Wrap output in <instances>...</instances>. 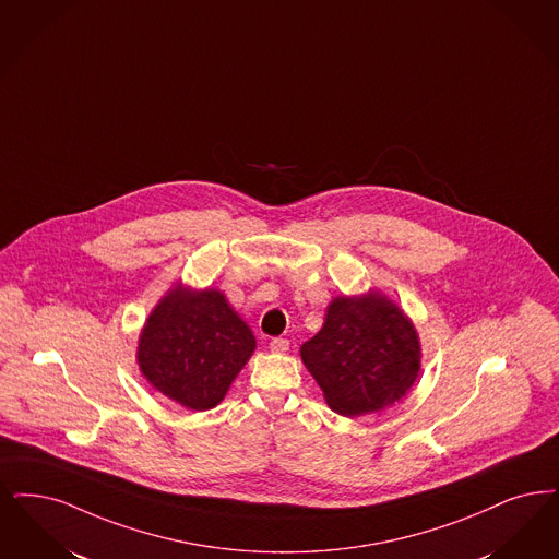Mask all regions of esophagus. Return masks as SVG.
Returning <instances> with one entry per match:
<instances>
[{
  "mask_svg": "<svg viewBox=\"0 0 559 559\" xmlns=\"http://www.w3.org/2000/svg\"><path fill=\"white\" fill-rule=\"evenodd\" d=\"M270 349L276 354H285L289 349V338H283V336L270 338Z\"/></svg>",
  "mask_w": 559,
  "mask_h": 559,
  "instance_id": "esophagus-1",
  "label": "esophagus"
}]
</instances>
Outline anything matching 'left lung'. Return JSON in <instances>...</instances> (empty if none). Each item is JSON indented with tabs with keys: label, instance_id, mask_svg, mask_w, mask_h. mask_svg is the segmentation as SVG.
Listing matches in <instances>:
<instances>
[{
	"label": "left lung",
	"instance_id": "left-lung-1",
	"mask_svg": "<svg viewBox=\"0 0 559 559\" xmlns=\"http://www.w3.org/2000/svg\"><path fill=\"white\" fill-rule=\"evenodd\" d=\"M301 359L336 414L354 418L400 402L420 370V343L402 310L379 293L336 297Z\"/></svg>",
	"mask_w": 559,
	"mask_h": 559
}]
</instances>
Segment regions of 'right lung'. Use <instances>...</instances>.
Here are the masks:
<instances>
[{
  "label": "right lung",
  "mask_w": 559,
  "mask_h": 559,
  "mask_svg": "<svg viewBox=\"0 0 559 559\" xmlns=\"http://www.w3.org/2000/svg\"><path fill=\"white\" fill-rule=\"evenodd\" d=\"M255 336L221 290L173 289L150 316L136 359L159 393L189 409L223 402Z\"/></svg>",
  "instance_id": "obj_1"
}]
</instances>
